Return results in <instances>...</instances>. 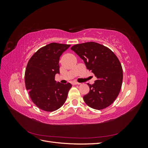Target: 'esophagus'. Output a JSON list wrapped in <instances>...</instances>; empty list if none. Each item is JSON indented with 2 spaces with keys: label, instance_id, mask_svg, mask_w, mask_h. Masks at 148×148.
Returning <instances> with one entry per match:
<instances>
[{
  "label": "esophagus",
  "instance_id": "esophagus-1",
  "mask_svg": "<svg viewBox=\"0 0 148 148\" xmlns=\"http://www.w3.org/2000/svg\"><path fill=\"white\" fill-rule=\"evenodd\" d=\"M72 84H73V85H76V84H80V83H78V82H73L72 83Z\"/></svg>",
  "mask_w": 148,
  "mask_h": 148
}]
</instances>
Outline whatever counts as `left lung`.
<instances>
[{
	"label": "left lung",
	"mask_w": 148,
	"mask_h": 148,
	"mask_svg": "<svg viewBox=\"0 0 148 148\" xmlns=\"http://www.w3.org/2000/svg\"><path fill=\"white\" fill-rule=\"evenodd\" d=\"M71 49L97 78L93 84L88 83L89 92L83 96L85 103L96 110L109 107L117 97L122 84L123 70L117 57L108 47L95 42L76 44Z\"/></svg>",
	"instance_id": "obj_1"
}]
</instances>
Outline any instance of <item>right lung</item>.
Instances as JSON below:
<instances>
[{
  "instance_id": "right-lung-1",
  "label": "right lung",
  "mask_w": 148,
  "mask_h": 148,
  "mask_svg": "<svg viewBox=\"0 0 148 148\" xmlns=\"http://www.w3.org/2000/svg\"><path fill=\"white\" fill-rule=\"evenodd\" d=\"M70 45L52 42L40 48L30 58L25 70L26 88L31 99L40 109L53 112L64 105L70 83L56 82L55 76L60 73V57Z\"/></svg>"
}]
</instances>
